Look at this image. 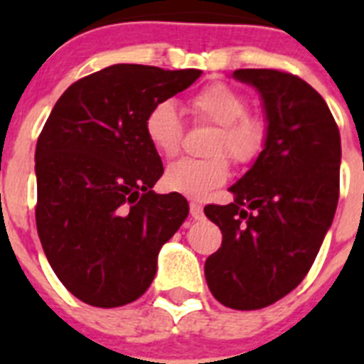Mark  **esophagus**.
<instances>
[{
  "label": "esophagus",
  "instance_id": "1",
  "mask_svg": "<svg viewBox=\"0 0 364 364\" xmlns=\"http://www.w3.org/2000/svg\"><path fill=\"white\" fill-rule=\"evenodd\" d=\"M189 213H191L193 218H202V204H200V202L193 200L191 204H189Z\"/></svg>",
  "mask_w": 364,
  "mask_h": 364
}]
</instances>
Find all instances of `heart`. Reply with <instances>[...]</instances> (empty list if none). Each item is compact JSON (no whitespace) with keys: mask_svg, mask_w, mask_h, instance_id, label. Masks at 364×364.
<instances>
[{"mask_svg":"<svg viewBox=\"0 0 364 364\" xmlns=\"http://www.w3.org/2000/svg\"><path fill=\"white\" fill-rule=\"evenodd\" d=\"M189 107L195 117L213 122L218 131L211 140L210 159H180L169 164L164 173V184L171 191L200 198L218 188L230 176V164H250L266 146L264 122L247 114V100L239 91L224 83H213L193 96ZM146 136L154 151L173 156L182 140V122L171 102H160L146 117Z\"/></svg>","mask_w":364,"mask_h":364,"instance_id":"1","label":"heart"}]
</instances>
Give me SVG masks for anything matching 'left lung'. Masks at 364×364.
I'll return each mask as SVG.
<instances>
[{
	"label": "left lung",
	"mask_w": 364,
	"mask_h": 364,
	"mask_svg": "<svg viewBox=\"0 0 364 364\" xmlns=\"http://www.w3.org/2000/svg\"><path fill=\"white\" fill-rule=\"evenodd\" d=\"M262 100L266 146L230 188L233 202L205 205L222 231L208 257L211 294L233 310H259L306 277L339 200L341 136L323 96L294 74L239 69Z\"/></svg>",
	"instance_id": "1"
}]
</instances>
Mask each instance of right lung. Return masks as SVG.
Listing matches in <instances>:
<instances>
[{"label": "right lung", "instance_id": "1", "mask_svg": "<svg viewBox=\"0 0 364 364\" xmlns=\"http://www.w3.org/2000/svg\"><path fill=\"white\" fill-rule=\"evenodd\" d=\"M202 70L117 63L74 82L36 144V226L50 268L85 304L117 308L153 282L160 247L189 213L182 195H159V153L146 117Z\"/></svg>", "mask_w": 364, "mask_h": 364}]
</instances>
